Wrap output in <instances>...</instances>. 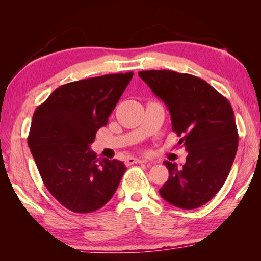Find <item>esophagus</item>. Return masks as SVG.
Listing matches in <instances>:
<instances>
[{
    "instance_id": "esophagus-1",
    "label": "esophagus",
    "mask_w": 261,
    "mask_h": 261,
    "mask_svg": "<svg viewBox=\"0 0 261 261\" xmlns=\"http://www.w3.org/2000/svg\"><path fill=\"white\" fill-rule=\"evenodd\" d=\"M147 160L145 159H138V158H127L125 160V163L127 166L130 165H135V163H146Z\"/></svg>"
}]
</instances>
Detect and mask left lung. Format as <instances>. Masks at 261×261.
<instances>
[{
    "mask_svg": "<svg viewBox=\"0 0 261 261\" xmlns=\"http://www.w3.org/2000/svg\"><path fill=\"white\" fill-rule=\"evenodd\" d=\"M169 109L173 131L188 151L183 167L165 161L169 178L159 190L169 204L198 208L220 191L238 147L235 115L229 101L204 79L171 70L138 72Z\"/></svg>",
    "mask_w": 261,
    "mask_h": 261,
    "instance_id": "left-lung-1",
    "label": "left lung"
}]
</instances>
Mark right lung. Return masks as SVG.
<instances>
[{
    "label": "right lung",
    "instance_id": "add662e5",
    "mask_svg": "<svg viewBox=\"0 0 261 261\" xmlns=\"http://www.w3.org/2000/svg\"><path fill=\"white\" fill-rule=\"evenodd\" d=\"M134 72L105 74L57 87L35 109L29 146L43 184L65 208L91 213L112 199L126 167L99 160L90 145Z\"/></svg>",
    "mask_w": 261,
    "mask_h": 261
}]
</instances>
